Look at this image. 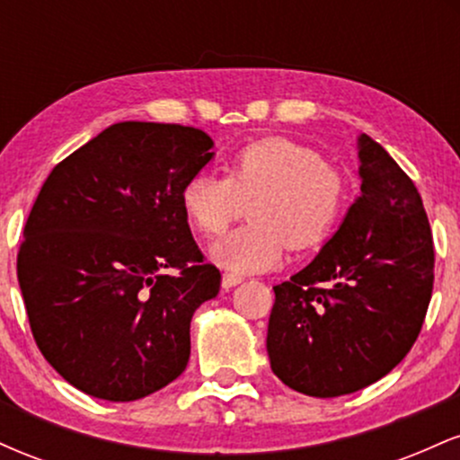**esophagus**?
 <instances>
[{"label":"esophagus","mask_w":460,"mask_h":460,"mask_svg":"<svg viewBox=\"0 0 460 460\" xmlns=\"http://www.w3.org/2000/svg\"><path fill=\"white\" fill-rule=\"evenodd\" d=\"M244 281V277H240V274H231V272H225L223 274V288L229 289V288H235L237 283Z\"/></svg>","instance_id":"esophagus-1"}]
</instances>
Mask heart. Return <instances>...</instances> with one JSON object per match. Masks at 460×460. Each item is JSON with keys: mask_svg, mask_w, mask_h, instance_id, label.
<instances>
[{"mask_svg": "<svg viewBox=\"0 0 460 460\" xmlns=\"http://www.w3.org/2000/svg\"><path fill=\"white\" fill-rule=\"evenodd\" d=\"M346 203V183L318 151L288 138L240 146L226 179L197 172L183 183L181 209L200 235L216 237L244 214L251 223L212 248L216 263L234 272L277 266L285 248L311 251L329 240Z\"/></svg>", "mask_w": 460, "mask_h": 460, "instance_id": "1", "label": "heart"}]
</instances>
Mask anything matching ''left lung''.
Here are the masks:
<instances>
[{"instance_id":"8db88e82","label":"left lung","mask_w":460,"mask_h":460,"mask_svg":"<svg viewBox=\"0 0 460 460\" xmlns=\"http://www.w3.org/2000/svg\"><path fill=\"white\" fill-rule=\"evenodd\" d=\"M361 197L320 255L274 285L272 372L314 398L376 383L406 357L424 324L435 248L420 192L376 140L358 138Z\"/></svg>"}]
</instances>
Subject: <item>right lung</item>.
<instances>
[{
  "instance_id": "obj_1",
  "label": "right lung",
  "mask_w": 460,
  "mask_h": 460,
  "mask_svg": "<svg viewBox=\"0 0 460 460\" xmlns=\"http://www.w3.org/2000/svg\"><path fill=\"white\" fill-rule=\"evenodd\" d=\"M212 146L197 128L128 120L45 179L17 274L36 346L79 392L131 402L186 369L190 320L223 281L181 209Z\"/></svg>"
}]
</instances>
